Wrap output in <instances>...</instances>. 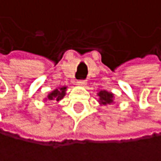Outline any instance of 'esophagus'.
<instances>
[{"label":"esophagus","mask_w":161,"mask_h":161,"mask_svg":"<svg viewBox=\"0 0 161 161\" xmlns=\"http://www.w3.org/2000/svg\"><path fill=\"white\" fill-rule=\"evenodd\" d=\"M76 85L80 86V87H85V86L87 85V83H86V80H78L76 81Z\"/></svg>","instance_id":"34e87169"}]
</instances>
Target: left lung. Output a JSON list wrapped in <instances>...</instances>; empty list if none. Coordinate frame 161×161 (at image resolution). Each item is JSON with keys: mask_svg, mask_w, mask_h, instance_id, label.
Masks as SVG:
<instances>
[{"mask_svg": "<svg viewBox=\"0 0 161 161\" xmlns=\"http://www.w3.org/2000/svg\"><path fill=\"white\" fill-rule=\"evenodd\" d=\"M97 95L99 96V103L100 104L106 105V104H111L114 102V94L111 93V92L101 90Z\"/></svg>", "mask_w": 161, "mask_h": 161, "instance_id": "8db88e82", "label": "left lung"}]
</instances>
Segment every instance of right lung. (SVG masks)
<instances>
[{"label": "right lung", "mask_w": 161, "mask_h": 161, "mask_svg": "<svg viewBox=\"0 0 161 161\" xmlns=\"http://www.w3.org/2000/svg\"><path fill=\"white\" fill-rule=\"evenodd\" d=\"M66 89H67V87H60L58 89H55V90L53 92H50V93L47 95V97L45 98V100H56V101L61 100L66 94Z\"/></svg>", "instance_id": "obj_1"}]
</instances>
